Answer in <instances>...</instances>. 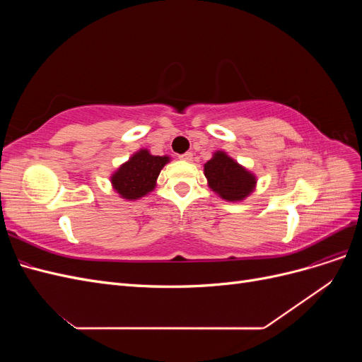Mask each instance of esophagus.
Returning <instances> with one entry per match:
<instances>
[{
    "mask_svg": "<svg viewBox=\"0 0 362 362\" xmlns=\"http://www.w3.org/2000/svg\"><path fill=\"white\" fill-rule=\"evenodd\" d=\"M180 158H181V160H184V161H192L193 154H192V152H184V154H181V156H180Z\"/></svg>",
    "mask_w": 362,
    "mask_h": 362,
    "instance_id": "34e87169",
    "label": "esophagus"
}]
</instances>
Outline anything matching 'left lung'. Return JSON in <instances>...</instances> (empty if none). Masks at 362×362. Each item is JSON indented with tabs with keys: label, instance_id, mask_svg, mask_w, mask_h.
<instances>
[{
	"label": "left lung",
	"instance_id": "obj_1",
	"mask_svg": "<svg viewBox=\"0 0 362 362\" xmlns=\"http://www.w3.org/2000/svg\"><path fill=\"white\" fill-rule=\"evenodd\" d=\"M208 185L226 201H242L255 187V177L225 152L217 151L214 157L204 166Z\"/></svg>",
	"mask_w": 362,
	"mask_h": 362
}]
</instances>
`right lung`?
Instances as JSON below:
<instances>
[{"instance_id": "right-lung-1", "label": "right lung", "mask_w": 362, "mask_h": 362, "mask_svg": "<svg viewBox=\"0 0 362 362\" xmlns=\"http://www.w3.org/2000/svg\"><path fill=\"white\" fill-rule=\"evenodd\" d=\"M169 157L151 156L146 149H141L124 163L112 177L115 190L124 199H139L151 190H154L156 181Z\"/></svg>"}]
</instances>
